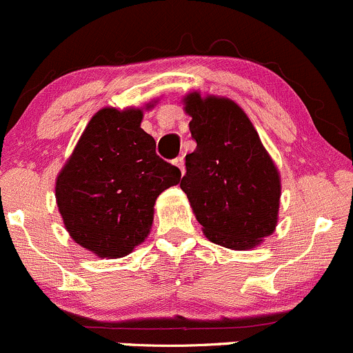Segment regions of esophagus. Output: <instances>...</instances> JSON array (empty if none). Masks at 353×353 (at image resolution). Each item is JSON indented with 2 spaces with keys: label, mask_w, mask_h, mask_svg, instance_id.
Returning <instances> with one entry per match:
<instances>
[{
  "label": "esophagus",
  "mask_w": 353,
  "mask_h": 353,
  "mask_svg": "<svg viewBox=\"0 0 353 353\" xmlns=\"http://www.w3.org/2000/svg\"><path fill=\"white\" fill-rule=\"evenodd\" d=\"M174 165H177V168H179V170H181V174H183V176H184V172H185V169H184V157L174 159Z\"/></svg>",
  "instance_id": "esophagus-1"
}]
</instances>
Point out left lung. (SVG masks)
Instances as JSON below:
<instances>
[{
	"label": "left lung",
	"instance_id": "obj_1",
	"mask_svg": "<svg viewBox=\"0 0 353 353\" xmlns=\"http://www.w3.org/2000/svg\"><path fill=\"white\" fill-rule=\"evenodd\" d=\"M183 102L197 145L185 156L181 189L209 241L236 251L253 250L276 228L278 168L233 100L191 92Z\"/></svg>",
	"mask_w": 353,
	"mask_h": 353
}]
</instances>
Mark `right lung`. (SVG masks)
Masks as SVG:
<instances>
[{
    "mask_svg": "<svg viewBox=\"0 0 353 353\" xmlns=\"http://www.w3.org/2000/svg\"><path fill=\"white\" fill-rule=\"evenodd\" d=\"M142 117L144 108H100L57 176L68 234L99 258L127 256L144 243L159 194L181 181V170L157 156L154 137L141 129Z\"/></svg>",
    "mask_w": 353,
    "mask_h": 353,
    "instance_id": "obj_1",
    "label": "right lung"
}]
</instances>
